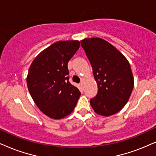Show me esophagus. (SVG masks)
Returning a JSON list of instances; mask_svg holds the SVG:
<instances>
[{"label": "esophagus", "mask_w": 156, "mask_h": 156, "mask_svg": "<svg viewBox=\"0 0 156 156\" xmlns=\"http://www.w3.org/2000/svg\"><path fill=\"white\" fill-rule=\"evenodd\" d=\"M80 85H81V87L83 88L84 87V81H82L81 82V83H80Z\"/></svg>", "instance_id": "1"}]
</instances>
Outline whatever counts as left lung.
<instances>
[{
  "mask_svg": "<svg viewBox=\"0 0 156 156\" xmlns=\"http://www.w3.org/2000/svg\"><path fill=\"white\" fill-rule=\"evenodd\" d=\"M80 42L91 63L98 90L95 97L90 100V105L101 116L118 113L127 103L134 87L129 63L106 40L92 37Z\"/></svg>",
  "mask_w": 156,
  "mask_h": 156,
  "instance_id": "8db88e82",
  "label": "left lung"
}]
</instances>
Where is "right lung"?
<instances>
[{
  "instance_id": "add662e5",
  "label": "right lung",
  "mask_w": 156,
  "mask_h": 156,
  "mask_svg": "<svg viewBox=\"0 0 156 156\" xmlns=\"http://www.w3.org/2000/svg\"><path fill=\"white\" fill-rule=\"evenodd\" d=\"M79 40L58 41L40 52L29 69L27 84L38 108L61 119L74 111L80 90L69 81L68 62L80 48Z\"/></svg>"
}]
</instances>
